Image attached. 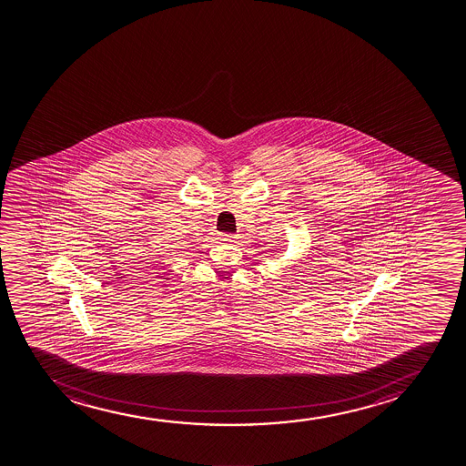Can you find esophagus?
<instances>
[{"label":"esophagus","mask_w":466,"mask_h":466,"mask_svg":"<svg viewBox=\"0 0 466 466\" xmlns=\"http://www.w3.org/2000/svg\"><path fill=\"white\" fill-rule=\"evenodd\" d=\"M220 238H222V241H227V242L238 241V235H225V233H222V235H220Z\"/></svg>","instance_id":"1"}]
</instances>
